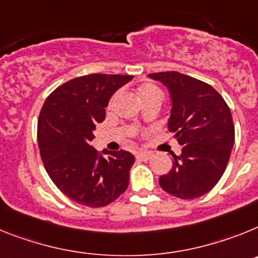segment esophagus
Here are the masks:
<instances>
[{"label":"esophagus","mask_w":258,"mask_h":258,"mask_svg":"<svg viewBox=\"0 0 258 258\" xmlns=\"http://www.w3.org/2000/svg\"><path fill=\"white\" fill-rule=\"evenodd\" d=\"M152 156H153V154H152L151 152H138V153H136V158L142 161L151 160Z\"/></svg>","instance_id":"obj_1"}]
</instances>
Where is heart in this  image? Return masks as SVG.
Instances as JSON below:
<instances>
[{
	"instance_id": "1",
	"label": "heart",
	"mask_w": 258,
	"mask_h": 258,
	"mask_svg": "<svg viewBox=\"0 0 258 258\" xmlns=\"http://www.w3.org/2000/svg\"><path fill=\"white\" fill-rule=\"evenodd\" d=\"M154 95H161V91L157 88L156 86L151 84V83H147V84H144L142 88L139 89V96H140V100H142V98H145V97H149V96H154ZM118 97H119V93H115V95L110 98V102H109V106H107V109H109V110H111V109H113L114 105H115V102H116V100H118ZM136 134H138V131H136V130L131 131V136H135Z\"/></svg>"
}]
</instances>
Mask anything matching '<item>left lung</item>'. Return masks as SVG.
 Segmentation results:
<instances>
[{
	"label": "left lung",
	"instance_id": "obj_1",
	"mask_svg": "<svg viewBox=\"0 0 258 258\" xmlns=\"http://www.w3.org/2000/svg\"><path fill=\"white\" fill-rule=\"evenodd\" d=\"M169 89L171 115L169 131L182 145V154H172L169 174L160 176L163 191L191 200L208 194L227 166L235 140L230 107L207 83L176 71L149 74Z\"/></svg>",
	"mask_w": 258,
	"mask_h": 258
}]
</instances>
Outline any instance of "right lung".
Returning <instances> with one entry per match:
<instances>
[{"instance_id":"right-lung-1","label":"right lung","mask_w":258,"mask_h":258,"mask_svg":"<svg viewBox=\"0 0 258 258\" xmlns=\"http://www.w3.org/2000/svg\"><path fill=\"white\" fill-rule=\"evenodd\" d=\"M132 78L79 76L54 89L42 105L37 122L41 160L58 189L80 205L106 207L128 187L135 157L127 151L101 156L91 144L110 97Z\"/></svg>"}]
</instances>
